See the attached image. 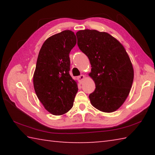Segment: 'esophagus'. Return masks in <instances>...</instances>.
<instances>
[{
    "instance_id": "34e87169",
    "label": "esophagus",
    "mask_w": 155,
    "mask_h": 155,
    "mask_svg": "<svg viewBox=\"0 0 155 155\" xmlns=\"http://www.w3.org/2000/svg\"><path fill=\"white\" fill-rule=\"evenodd\" d=\"M77 78H78V81H79V83H82L83 80L84 79V78H85V76L83 75V74H81V75H80V76H78V77H77Z\"/></svg>"
}]
</instances>
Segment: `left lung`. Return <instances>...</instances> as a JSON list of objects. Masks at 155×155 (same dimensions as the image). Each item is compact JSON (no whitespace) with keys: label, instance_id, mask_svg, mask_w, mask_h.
<instances>
[{"label":"left lung","instance_id":"1","mask_svg":"<svg viewBox=\"0 0 155 155\" xmlns=\"http://www.w3.org/2000/svg\"><path fill=\"white\" fill-rule=\"evenodd\" d=\"M79 49L87 56L96 85L90 94L92 105L100 111H116L129 94L134 71L127 51L110 34L96 30H81L76 33Z\"/></svg>","mask_w":155,"mask_h":155}]
</instances>
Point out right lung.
Wrapping results in <instances>:
<instances>
[{
  "mask_svg": "<svg viewBox=\"0 0 155 155\" xmlns=\"http://www.w3.org/2000/svg\"><path fill=\"white\" fill-rule=\"evenodd\" d=\"M77 44L74 32L66 30L50 37L38 54L33 75L36 95L47 111L60 115L72 108L78 91L70 75L69 54Z\"/></svg>",
  "mask_w": 155,
  "mask_h": 155,
  "instance_id": "1",
  "label": "right lung"
}]
</instances>
